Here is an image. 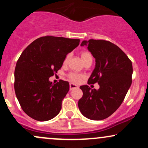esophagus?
I'll list each match as a JSON object with an SVG mask.
<instances>
[{
    "instance_id": "obj_1",
    "label": "esophagus",
    "mask_w": 148,
    "mask_h": 148,
    "mask_svg": "<svg viewBox=\"0 0 148 148\" xmlns=\"http://www.w3.org/2000/svg\"><path fill=\"white\" fill-rule=\"evenodd\" d=\"M78 86H76V84H69V89H70V90H72L74 89H76V88H78Z\"/></svg>"
}]
</instances>
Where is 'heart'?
Listing matches in <instances>:
<instances>
[{
	"label": "heart",
	"mask_w": 148,
	"mask_h": 148,
	"mask_svg": "<svg viewBox=\"0 0 148 148\" xmlns=\"http://www.w3.org/2000/svg\"><path fill=\"white\" fill-rule=\"evenodd\" d=\"M69 56L70 55L68 54L67 56L65 57L64 60V63H67L68 62V60L69 58ZM81 60H82L84 63H85L86 62H87L88 60H92V56L90 54V53L86 51H84L81 53ZM68 78L71 81H73V82H75V83H78L81 81V80L83 79V75L79 74H76V73H70V74L68 75Z\"/></svg>",
	"instance_id": "b5f03b06"
}]
</instances>
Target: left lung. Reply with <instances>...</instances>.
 Listing matches in <instances>:
<instances>
[{
	"instance_id": "left-lung-1",
	"label": "left lung",
	"mask_w": 148,
	"mask_h": 148,
	"mask_svg": "<svg viewBox=\"0 0 148 148\" xmlns=\"http://www.w3.org/2000/svg\"><path fill=\"white\" fill-rule=\"evenodd\" d=\"M81 46H87L95 58V67L88 81L97 83L98 90L81 86L83 97L79 108L86 118L92 120L106 119L123 103L132 84V63L126 54L111 42L100 40H84Z\"/></svg>"
}]
</instances>
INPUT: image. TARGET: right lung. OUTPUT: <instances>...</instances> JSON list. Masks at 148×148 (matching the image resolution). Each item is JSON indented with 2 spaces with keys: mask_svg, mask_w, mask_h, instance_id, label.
Returning a JSON list of instances; mask_svg holds the SVG:
<instances>
[{
  "mask_svg": "<svg viewBox=\"0 0 148 148\" xmlns=\"http://www.w3.org/2000/svg\"><path fill=\"white\" fill-rule=\"evenodd\" d=\"M79 42V39L42 37L22 52L15 67L14 90L21 108L30 118L47 121L60 113L69 84L62 80L53 84L49 78Z\"/></svg>",
  "mask_w": 148,
  "mask_h": 148,
  "instance_id": "right-lung-1",
  "label": "right lung"
}]
</instances>
